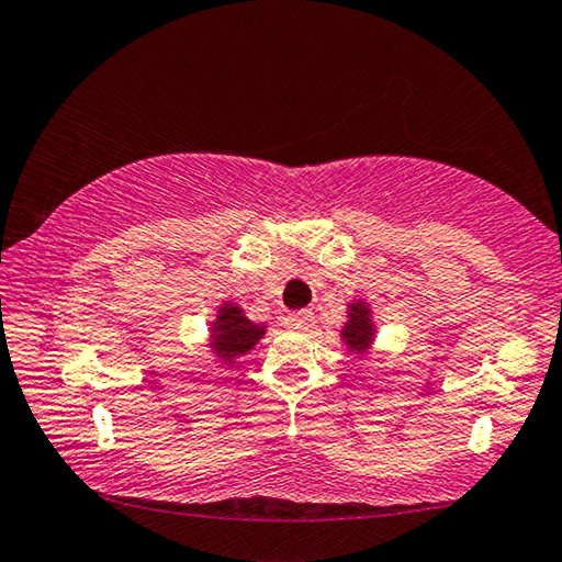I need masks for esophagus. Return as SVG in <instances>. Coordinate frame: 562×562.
I'll return each mask as SVG.
<instances>
[{"instance_id":"1","label":"esophagus","mask_w":562,"mask_h":562,"mask_svg":"<svg viewBox=\"0 0 562 562\" xmlns=\"http://www.w3.org/2000/svg\"><path fill=\"white\" fill-rule=\"evenodd\" d=\"M314 322V316L310 310H300V312H292L288 314V319H284V324H288V329H294V331H307L310 326Z\"/></svg>"}]
</instances>
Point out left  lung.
<instances>
[{"label":"left lung","instance_id":"8db88e82","mask_svg":"<svg viewBox=\"0 0 562 562\" xmlns=\"http://www.w3.org/2000/svg\"><path fill=\"white\" fill-rule=\"evenodd\" d=\"M344 339L351 349L363 351L366 344L371 341V322H369V310L366 304H353L351 307V322L344 329Z\"/></svg>","mask_w":562,"mask_h":562}]
</instances>
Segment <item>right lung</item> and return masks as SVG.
Returning <instances> with one entry per match:
<instances>
[{"instance_id":"add662e5","label":"right lung","mask_w":562,"mask_h":562,"mask_svg":"<svg viewBox=\"0 0 562 562\" xmlns=\"http://www.w3.org/2000/svg\"><path fill=\"white\" fill-rule=\"evenodd\" d=\"M262 331V326L246 319L238 307L226 304V307L218 312V322L213 324V341H216L213 349H216V353H221L223 359H233V356L252 349Z\"/></svg>"}]
</instances>
